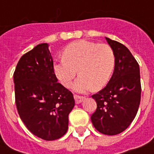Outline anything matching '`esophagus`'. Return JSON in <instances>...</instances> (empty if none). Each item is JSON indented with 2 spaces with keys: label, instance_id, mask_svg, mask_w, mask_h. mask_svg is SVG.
Instances as JSON below:
<instances>
[{
  "label": "esophagus",
  "instance_id": "obj_1",
  "mask_svg": "<svg viewBox=\"0 0 154 154\" xmlns=\"http://www.w3.org/2000/svg\"><path fill=\"white\" fill-rule=\"evenodd\" d=\"M74 99L75 101H76V104H80L83 101V100L85 99L84 97L78 96V95H74Z\"/></svg>",
  "mask_w": 154,
  "mask_h": 154
}]
</instances>
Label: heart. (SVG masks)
<instances>
[{"mask_svg": "<svg viewBox=\"0 0 154 154\" xmlns=\"http://www.w3.org/2000/svg\"><path fill=\"white\" fill-rule=\"evenodd\" d=\"M115 56L111 47L81 40L72 42L63 51V57L53 63V72L61 84L70 86L78 70L73 85L77 93H86L93 88L101 89L107 84L114 69Z\"/></svg>", "mask_w": 154, "mask_h": 154, "instance_id": "1", "label": "heart"}]
</instances>
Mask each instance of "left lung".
Returning a JSON list of instances; mask_svg holds the SVG:
<instances>
[{
  "instance_id": "8db88e82",
  "label": "left lung",
  "mask_w": 154,
  "mask_h": 154,
  "mask_svg": "<svg viewBox=\"0 0 154 154\" xmlns=\"http://www.w3.org/2000/svg\"><path fill=\"white\" fill-rule=\"evenodd\" d=\"M115 56L114 70L107 85L92 97L97 109L91 116L98 132L116 135L129 127L136 117L141 101L140 68L129 49L105 37Z\"/></svg>"
}]
</instances>
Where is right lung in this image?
Listing matches in <instances>:
<instances>
[{
	"mask_svg": "<svg viewBox=\"0 0 154 154\" xmlns=\"http://www.w3.org/2000/svg\"><path fill=\"white\" fill-rule=\"evenodd\" d=\"M53 66L49 45L42 43L20 57L13 74L20 119L32 134L45 141L66 134L75 105L72 93L57 83Z\"/></svg>",
	"mask_w": 154,
	"mask_h": 154,
	"instance_id": "obj_1",
	"label": "right lung"
}]
</instances>
